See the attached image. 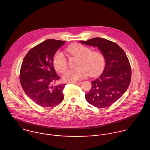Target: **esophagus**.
Wrapping results in <instances>:
<instances>
[{
    "mask_svg": "<svg viewBox=\"0 0 150 150\" xmlns=\"http://www.w3.org/2000/svg\"><path fill=\"white\" fill-rule=\"evenodd\" d=\"M73 83L75 84H78V85H79V84H81V82H74Z\"/></svg>",
    "mask_w": 150,
    "mask_h": 150,
    "instance_id": "34e87169",
    "label": "esophagus"
}]
</instances>
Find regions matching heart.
<instances>
[{
	"label": "heart",
	"instance_id": "1",
	"mask_svg": "<svg viewBox=\"0 0 150 150\" xmlns=\"http://www.w3.org/2000/svg\"><path fill=\"white\" fill-rule=\"evenodd\" d=\"M66 50L70 54L79 59L76 69L68 70L63 76V79L67 82H77L84 79L89 74L96 76L103 70L105 60L103 54L99 51H91V50L80 44H73L67 47ZM53 64L56 71L63 72L67 67V60L64 54L57 52L53 57Z\"/></svg>",
	"mask_w": 150,
	"mask_h": 150
}]
</instances>
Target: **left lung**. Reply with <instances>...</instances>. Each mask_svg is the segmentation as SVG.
I'll use <instances>...</instances> for the list:
<instances>
[{
  "instance_id": "obj_1",
  "label": "left lung",
  "mask_w": 150,
  "mask_h": 150,
  "mask_svg": "<svg viewBox=\"0 0 150 150\" xmlns=\"http://www.w3.org/2000/svg\"><path fill=\"white\" fill-rule=\"evenodd\" d=\"M81 44L97 47L105 60L104 70L99 77L91 82L90 91L85 95L87 101L100 108L110 106L127 90L132 71L129 59L117 44L101 38H94Z\"/></svg>"
}]
</instances>
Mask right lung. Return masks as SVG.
<instances>
[{"label":"right lung","mask_w":150,"mask_h":150,"mask_svg":"<svg viewBox=\"0 0 150 150\" xmlns=\"http://www.w3.org/2000/svg\"><path fill=\"white\" fill-rule=\"evenodd\" d=\"M66 41L47 40L28 51L21 66L20 79L26 95L42 107L56 106L63 100L65 84L55 85L60 79L53 64L54 54Z\"/></svg>","instance_id":"1"}]
</instances>
